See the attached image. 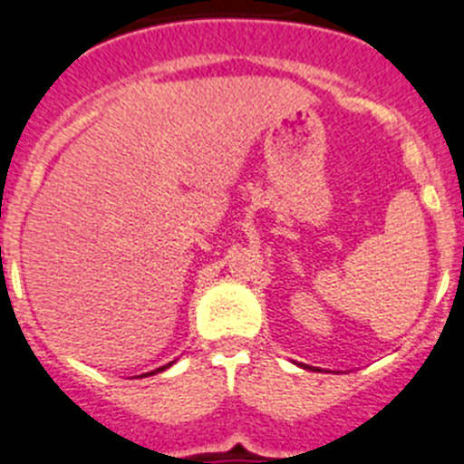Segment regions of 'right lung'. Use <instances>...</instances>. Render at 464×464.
Returning a JSON list of instances; mask_svg holds the SVG:
<instances>
[{"instance_id": "obj_1", "label": "right lung", "mask_w": 464, "mask_h": 464, "mask_svg": "<svg viewBox=\"0 0 464 464\" xmlns=\"http://www.w3.org/2000/svg\"><path fill=\"white\" fill-rule=\"evenodd\" d=\"M158 371H165V368H158Z\"/></svg>"}]
</instances>
